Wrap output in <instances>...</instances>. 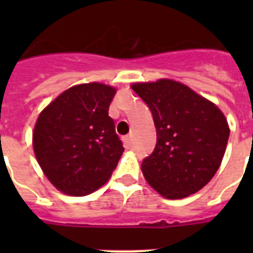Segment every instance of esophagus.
Segmentation results:
<instances>
[{
    "instance_id": "1",
    "label": "esophagus",
    "mask_w": 253,
    "mask_h": 253,
    "mask_svg": "<svg viewBox=\"0 0 253 253\" xmlns=\"http://www.w3.org/2000/svg\"><path fill=\"white\" fill-rule=\"evenodd\" d=\"M123 143H125V147H128L131 146V135H126V136H123Z\"/></svg>"
}]
</instances>
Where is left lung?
I'll list each match as a JSON object with an SVG mask.
<instances>
[{
	"mask_svg": "<svg viewBox=\"0 0 253 253\" xmlns=\"http://www.w3.org/2000/svg\"><path fill=\"white\" fill-rule=\"evenodd\" d=\"M131 89L150 107L156 147L142 163L146 181L168 200L204 188L223 160L230 127L215 103L180 81L135 83Z\"/></svg>",
	"mask_w": 253,
	"mask_h": 253,
	"instance_id": "left-lung-1",
	"label": "left lung"
}]
</instances>
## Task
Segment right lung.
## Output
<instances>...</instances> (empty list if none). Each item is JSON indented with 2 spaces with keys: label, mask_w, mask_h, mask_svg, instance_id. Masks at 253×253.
Here are the masks:
<instances>
[{
  "label": "right lung",
  "mask_w": 253,
  "mask_h": 253,
  "mask_svg": "<svg viewBox=\"0 0 253 253\" xmlns=\"http://www.w3.org/2000/svg\"><path fill=\"white\" fill-rule=\"evenodd\" d=\"M117 89L102 83L69 87L41 111L33 131L34 154L51 184L81 197L106 184L122 156L109 106Z\"/></svg>",
  "instance_id": "1"
}]
</instances>
